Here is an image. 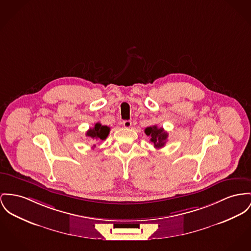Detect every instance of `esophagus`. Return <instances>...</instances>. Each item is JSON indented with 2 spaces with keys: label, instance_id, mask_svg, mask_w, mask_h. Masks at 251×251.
I'll use <instances>...</instances> for the list:
<instances>
[{
  "label": "esophagus",
  "instance_id": "1",
  "mask_svg": "<svg viewBox=\"0 0 251 251\" xmlns=\"http://www.w3.org/2000/svg\"><path fill=\"white\" fill-rule=\"evenodd\" d=\"M131 125H132V123H131V121H129V120H126V121L123 122V126H124V127H126V128H129V127L131 126Z\"/></svg>",
  "mask_w": 251,
  "mask_h": 251
}]
</instances>
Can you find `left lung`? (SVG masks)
<instances>
[{"mask_svg": "<svg viewBox=\"0 0 251 251\" xmlns=\"http://www.w3.org/2000/svg\"><path fill=\"white\" fill-rule=\"evenodd\" d=\"M145 133L151 137V142L153 143L154 148L159 150L165 147L167 143L168 134L164 130L163 127H157V126H149L145 129Z\"/></svg>", "mask_w": 251, "mask_h": 251, "instance_id": "left-lung-1", "label": "left lung"}]
</instances>
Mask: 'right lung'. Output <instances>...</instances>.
I'll return each instance as SVG.
<instances>
[{
  "label": "right lung",
  "instance_id": "1",
  "mask_svg": "<svg viewBox=\"0 0 251 251\" xmlns=\"http://www.w3.org/2000/svg\"><path fill=\"white\" fill-rule=\"evenodd\" d=\"M109 131H110V127L106 126H101L100 123H96L94 127L88 129L85 135L96 141H100V140L103 141L108 136ZM93 147H95V145Z\"/></svg>",
  "mask_w": 251,
  "mask_h": 251
}]
</instances>
